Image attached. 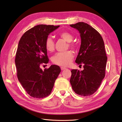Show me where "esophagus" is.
<instances>
[{
    "label": "esophagus",
    "mask_w": 122,
    "mask_h": 122,
    "mask_svg": "<svg viewBox=\"0 0 122 122\" xmlns=\"http://www.w3.org/2000/svg\"><path fill=\"white\" fill-rule=\"evenodd\" d=\"M61 70H65V69H66V67H63V66H61Z\"/></svg>",
    "instance_id": "34e87169"
}]
</instances>
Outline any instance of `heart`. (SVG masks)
I'll use <instances>...</instances> for the list:
<instances>
[{
	"label": "heart",
	"mask_w": 122,
	"mask_h": 122,
	"mask_svg": "<svg viewBox=\"0 0 122 122\" xmlns=\"http://www.w3.org/2000/svg\"><path fill=\"white\" fill-rule=\"evenodd\" d=\"M59 36L68 42V46L72 49H76L77 44L72 41L73 36L71 33L67 31H62L58 34ZM45 47L49 52H52L55 50V43L52 37L48 36L45 41ZM74 55L71 51L65 52H59L53 55L51 58L52 62L56 65L59 66H67L70 65L72 61Z\"/></svg>",
	"instance_id": "b5f03b06"
}]
</instances>
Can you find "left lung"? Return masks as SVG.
I'll use <instances>...</instances> for the list:
<instances>
[{
	"label": "left lung",
	"mask_w": 122,
	"mask_h": 122,
	"mask_svg": "<svg viewBox=\"0 0 122 122\" xmlns=\"http://www.w3.org/2000/svg\"><path fill=\"white\" fill-rule=\"evenodd\" d=\"M81 34V45L76 63L84 70L71 71L70 83L77 95L88 96L93 94L102 83L105 75L107 57L103 39L98 32L83 22L70 25Z\"/></svg>",
	"instance_id": "left-lung-1"
}]
</instances>
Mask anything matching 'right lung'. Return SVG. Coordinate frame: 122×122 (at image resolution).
Here are the masks:
<instances>
[{
	"label": "right lung",
	"instance_id": "right-lung-1",
	"mask_svg": "<svg viewBox=\"0 0 122 122\" xmlns=\"http://www.w3.org/2000/svg\"><path fill=\"white\" fill-rule=\"evenodd\" d=\"M59 26L38 25L24 33L19 41L15 63L17 76L26 92L36 98L50 95L61 70L53 65L43 71L40 66L49 62L45 41Z\"/></svg>",
	"mask_w": 122,
	"mask_h": 122
}]
</instances>
